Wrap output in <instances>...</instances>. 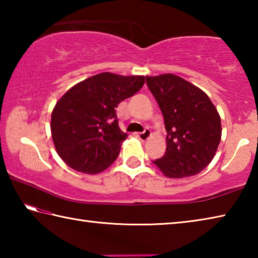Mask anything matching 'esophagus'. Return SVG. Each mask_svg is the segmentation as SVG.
Instances as JSON below:
<instances>
[{
    "label": "esophagus",
    "mask_w": 258,
    "mask_h": 258,
    "mask_svg": "<svg viewBox=\"0 0 258 258\" xmlns=\"http://www.w3.org/2000/svg\"><path fill=\"white\" fill-rule=\"evenodd\" d=\"M138 137L141 141H147V140L151 137V132L149 130H145V132L138 134Z\"/></svg>",
    "instance_id": "esophagus-1"
}]
</instances>
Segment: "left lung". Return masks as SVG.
I'll list each match as a JSON object with an SVG mask.
<instances>
[{
  "label": "left lung",
  "mask_w": 258,
  "mask_h": 258,
  "mask_svg": "<svg viewBox=\"0 0 258 258\" xmlns=\"http://www.w3.org/2000/svg\"><path fill=\"white\" fill-rule=\"evenodd\" d=\"M146 78L167 131L165 155L152 163L167 177L196 175L207 167L220 145L217 109L203 90L182 77L164 74Z\"/></svg>",
  "instance_id": "obj_1"
}]
</instances>
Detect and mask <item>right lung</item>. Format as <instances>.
Instances as JSON below:
<instances>
[{"label":"right lung","instance_id":"1","mask_svg":"<svg viewBox=\"0 0 258 258\" xmlns=\"http://www.w3.org/2000/svg\"><path fill=\"white\" fill-rule=\"evenodd\" d=\"M145 84V76L101 73L69 89L51 116L55 150L69 167L98 174L119 155L127 134L121 132L116 107Z\"/></svg>","mask_w":258,"mask_h":258}]
</instances>
